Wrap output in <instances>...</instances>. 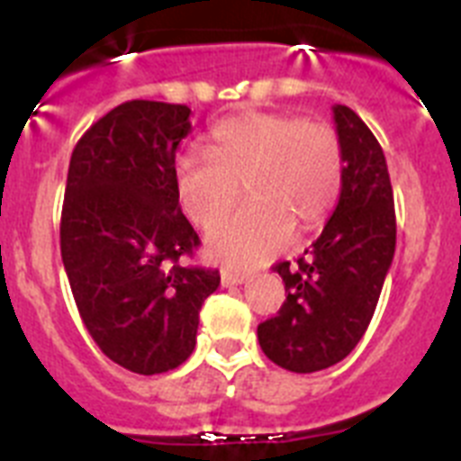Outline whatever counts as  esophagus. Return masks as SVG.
<instances>
[{"instance_id":"1","label":"esophagus","mask_w":461,"mask_h":461,"mask_svg":"<svg viewBox=\"0 0 461 461\" xmlns=\"http://www.w3.org/2000/svg\"><path fill=\"white\" fill-rule=\"evenodd\" d=\"M247 279H249V275H244V272L221 270V284H223V286H238V284H244Z\"/></svg>"}]
</instances>
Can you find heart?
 I'll use <instances>...</instances> for the list:
<instances>
[{
	"label": "heart",
	"mask_w": 461,
	"mask_h": 461,
	"mask_svg": "<svg viewBox=\"0 0 461 461\" xmlns=\"http://www.w3.org/2000/svg\"><path fill=\"white\" fill-rule=\"evenodd\" d=\"M250 203L235 218L241 190ZM344 185V148L328 122L291 113L244 110L210 131V148L175 161V194L191 223L210 228L207 251L233 267H254L288 242L293 226L328 219Z\"/></svg>",
	"instance_id": "b5f03b06"
}]
</instances>
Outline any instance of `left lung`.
I'll use <instances>...</instances> for the list:
<instances>
[{
  "label": "left lung",
  "instance_id": "8db88e82",
  "mask_svg": "<svg viewBox=\"0 0 461 461\" xmlns=\"http://www.w3.org/2000/svg\"><path fill=\"white\" fill-rule=\"evenodd\" d=\"M344 148V185L323 233L295 266L276 263L286 300L258 325V344L275 365L297 374L328 369L362 339L376 309L397 240L385 154L348 105H335Z\"/></svg>",
  "mask_w": 461,
  "mask_h": 461
}]
</instances>
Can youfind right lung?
<instances>
[{"label":"right lung","instance_id":"right-lung-1","mask_svg":"<svg viewBox=\"0 0 461 461\" xmlns=\"http://www.w3.org/2000/svg\"><path fill=\"white\" fill-rule=\"evenodd\" d=\"M191 110L126 101L73 148L59 244L73 300L101 351L129 372L164 374L194 353L198 312L219 270L182 266L198 233L175 194V152Z\"/></svg>","mask_w":461,"mask_h":461}]
</instances>
